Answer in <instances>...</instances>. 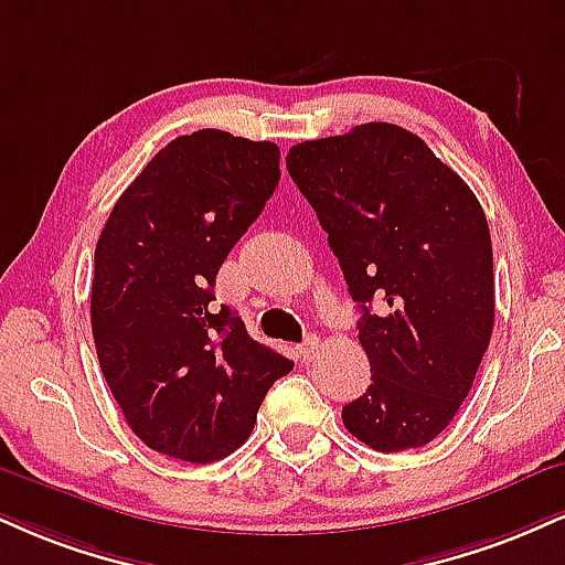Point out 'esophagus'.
I'll return each instance as SVG.
<instances>
[{
	"instance_id": "esophagus-1",
	"label": "esophagus",
	"mask_w": 565,
	"mask_h": 565,
	"mask_svg": "<svg viewBox=\"0 0 565 565\" xmlns=\"http://www.w3.org/2000/svg\"><path fill=\"white\" fill-rule=\"evenodd\" d=\"M316 352H318V337H308L300 348H297V355H300L302 363H310V360L316 358Z\"/></svg>"
}]
</instances>
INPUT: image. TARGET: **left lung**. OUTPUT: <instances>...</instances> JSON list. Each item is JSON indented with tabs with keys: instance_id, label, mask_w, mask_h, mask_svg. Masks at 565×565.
Returning a JSON list of instances; mask_svg holds the SVG:
<instances>
[{
	"instance_id": "obj_1",
	"label": "left lung",
	"mask_w": 565,
	"mask_h": 565,
	"mask_svg": "<svg viewBox=\"0 0 565 565\" xmlns=\"http://www.w3.org/2000/svg\"><path fill=\"white\" fill-rule=\"evenodd\" d=\"M287 171L363 312L371 386L342 407L344 426L379 452L429 445L471 392L494 326L492 239L477 194L392 124L295 145Z\"/></svg>"
}]
</instances>
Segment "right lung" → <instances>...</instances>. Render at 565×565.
<instances>
[{"label": "right lung", "instance_id": "right-lung-1", "mask_svg": "<svg viewBox=\"0 0 565 565\" xmlns=\"http://www.w3.org/2000/svg\"><path fill=\"white\" fill-rule=\"evenodd\" d=\"M278 147L217 128L162 147L115 202L92 281L97 358L131 431L186 463L244 445L289 358L215 308V276L274 194Z\"/></svg>", "mask_w": 565, "mask_h": 565}]
</instances>
